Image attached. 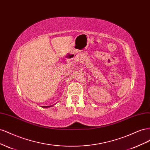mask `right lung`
Wrapping results in <instances>:
<instances>
[{"mask_svg":"<svg viewBox=\"0 0 150 150\" xmlns=\"http://www.w3.org/2000/svg\"><path fill=\"white\" fill-rule=\"evenodd\" d=\"M52 106H53V105H52ZM49 107H51V106H42V108H49Z\"/></svg>","mask_w":150,"mask_h":150,"instance_id":"add662e5","label":"right lung"}]
</instances>
